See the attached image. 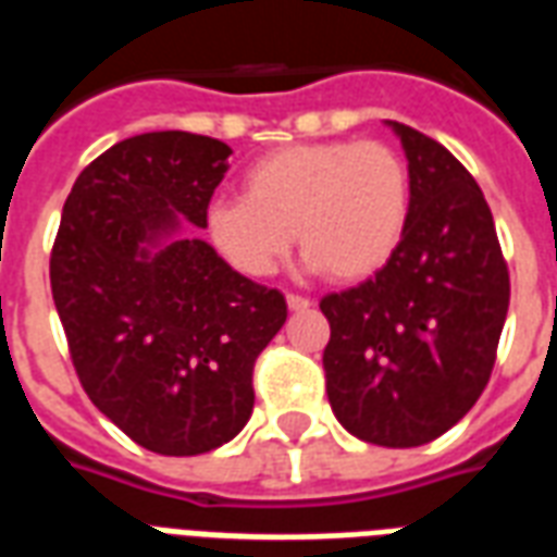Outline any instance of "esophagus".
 Returning <instances> with one entry per match:
<instances>
[{
  "mask_svg": "<svg viewBox=\"0 0 557 557\" xmlns=\"http://www.w3.org/2000/svg\"><path fill=\"white\" fill-rule=\"evenodd\" d=\"M286 304H289V310H295V313H301V310H310V307H313V301H310V298H304V295H286Z\"/></svg>",
  "mask_w": 557,
  "mask_h": 557,
  "instance_id": "obj_1",
  "label": "esophagus"
}]
</instances>
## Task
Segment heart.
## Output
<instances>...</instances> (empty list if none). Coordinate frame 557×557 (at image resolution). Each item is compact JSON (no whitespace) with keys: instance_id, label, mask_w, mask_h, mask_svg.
Segmentation results:
<instances>
[{"instance_id":"obj_1","label":"heart","mask_w":557,"mask_h":557,"mask_svg":"<svg viewBox=\"0 0 557 557\" xmlns=\"http://www.w3.org/2000/svg\"><path fill=\"white\" fill-rule=\"evenodd\" d=\"M411 218L409 166L379 139L277 148L242 182V199L206 211V235L244 277H268L292 235L313 271L361 283L394 259Z\"/></svg>"}]
</instances>
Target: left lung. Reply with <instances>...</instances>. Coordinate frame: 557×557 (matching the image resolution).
Returning a JSON list of instances; mask_svg holds the SVG:
<instances>
[{
    "label": "left lung",
    "mask_w": 557,
    "mask_h": 557,
    "mask_svg": "<svg viewBox=\"0 0 557 557\" xmlns=\"http://www.w3.org/2000/svg\"><path fill=\"white\" fill-rule=\"evenodd\" d=\"M411 218L379 274L319 301L331 325L325 385L361 442L418 447L466 418L495 367L510 274L483 190L426 134L394 122Z\"/></svg>",
    "instance_id": "obj_1"
}]
</instances>
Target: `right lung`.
<instances>
[{
  "label": "right lung",
  "instance_id": "add662e5",
  "mask_svg": "<svg viewBox=\"0 0 557 557\" xmlns=\"http://www.w3.org/2000/svg\"><path fill=\"white\" fill-rule=\"evenodd\" d=\"M226 143L187 131L122 139L79 172L50 253V286L83 391L139 447L208 454L253 411V367L286 298L214 247L146 244L178 220L206 230Z\"/></svg>",
  "mask_w": 557,
  "mask_h": 557
}]
</instances>
